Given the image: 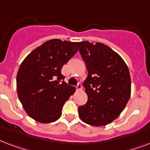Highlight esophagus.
<instances>
[{"mask_svg":"<svg viewBox=\"0 0 150 150\" xmlns=\"http://www.w3.org/2000/svg\"><path fill=\"white\" fill-rule=\"evenodd\" d=\"M82 84H81V83H79V84L76 86V89H77V90H82Z\"/></svg>","mask_w":150,"mask_h":150,"instance_id":"obj_1","label":"esophagus"}]
</instances>
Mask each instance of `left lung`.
Listing matches in <instances>:
<instances>
[{
    "mask_svg": "<svg viewBox=\"0 0 150 150\" xmlns=\"http://www.w3.org/2000/svg\"><path fill=\"white\" fill-rule=\"evenodd\" d=\"M76 44L88 71L83 82L88 101L79 107V115L92 126L108 125L123 111L130 98L128 66L120 55L103 43L82 41Z\"/></svg>",
    "mask_w": 150,
    "mask_h": 150,
    "instance_id": "8db88e82",
    "label": "left lung"
}]
</instances>
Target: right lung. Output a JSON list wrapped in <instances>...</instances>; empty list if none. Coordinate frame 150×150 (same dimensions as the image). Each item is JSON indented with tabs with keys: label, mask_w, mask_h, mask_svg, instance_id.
I'll list each match as a JSON object with an SVG mask.
<instances>
[{
	"label": "right lung",
	"mask_w": 150,
	"mask_h": 150,
	"mask_svg": "<svg viewBox=\"0 0 150 150\" xmlns=\"http://www.w3.org/2000/svg\"><path fill=\"white\" fill-rule=\"evenodd\" d=\"M78 51L76 43L50 40L36 48L18 71L17 93L28 115L40 123L61 117L64 103L75 92L61 75V68Z\"/></svg>",
	"instance_id": "1"
}]
</instances>
